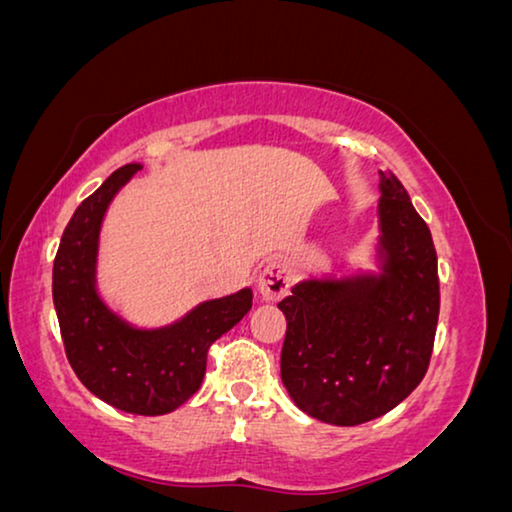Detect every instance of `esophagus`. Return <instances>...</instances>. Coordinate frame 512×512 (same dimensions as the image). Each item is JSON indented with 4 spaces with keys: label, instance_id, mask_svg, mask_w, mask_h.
<instances>
[{
    "label": "esophagus",
    "instance_id": "34e87169",
    "mask_svg": "<svg viewBox=\"0 0 512 512\" xmlns=\"http://www.w3.org/2000/svg\"><path fill=\"white\" fill-rule=\"evenodd\" d=\"M289 285H292V273L282 259H269L257 276V292L264 301H280L289 294Z\"/></svg>",
    "mask_w": 512,
    "mask_h": 512
}]
</instances>
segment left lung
Returning <instances> with one entry per match:
<instances>
[{
    "mask_svg": "<svg viewBox=\"0 0 512 512\" xmlns=\"http://www.w3.org/2000/svg\"><path fill=\"white\" fill-rule=\"evenodd\" d=\"M379 276L303 280L282 299L280 377L305 414L361 425L407 398L430 365L439 319L437 250L391 172H379Z\"/></svg>",
    "mask_w": 512,
    "mask_h": 512,
    "instance_id": "8db88e82",
    "label": "left lung"
}]
</instances>
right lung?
Instances as JSON below:
<instances>
[{
    "mask_svg": "<svg viewBox=\"0 0 512 512\" xmlns=\"http://www.w3.org/2000/svg\"><path fill=\"white\" fill-rule=\"evenodd\" d=\"M137 170L140 163L119 167L75 209L52 266V299L66 358L82 384L128 414L160 416L200 388L209 347L253 308V292L204 301L154 331L114 315L96 292L98 232L110 200Z\"/></svg>",
    "mask_w": 512,
    "mask_h": 512,
    "instance_id": "right-lung-1",
    "label": "right lung"
}]
</instances>
